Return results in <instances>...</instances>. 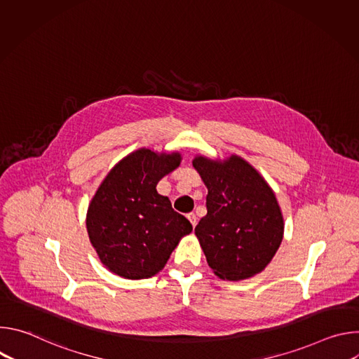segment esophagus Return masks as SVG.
I'll return each mask as SVG.
<instances>
[{
    "instance_id": "obj_1",
    "label": "esophagus",
    "mask_w": 359,
    "mask_h": 359,
    "mask_svg": "<svg viewBox=\"0 0 359 359\" xmlns=\"http://www.w3.org/2000/svg\"><path fill=\"white\" fill-rule=\"evenodd\" d=\"M187 219L190 220L191 226L196 227V224H197V217H196V215H194V213H189V215H187Z\"/></svg>"
}]
</instances>
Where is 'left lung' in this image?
Instances as JSON below:
<instances>
[{
    "mask_svg": "<svg viewBox=\"0 0 359 359\" xmlns=\"http://www.w3.org/2000/svg\"><path fill=\"white\" fill-rule=\"evenodd\" d=\"M208 186V215L194 231L209 267L223 280L259 274L271 262L284 234L277 198L251 165L238 156L193 161Z\"/></svg>",
    "mask_w": 359,
    "mask_h": 359,
    "instance_id": "1",
    "label": "left lung"
}]
</instances>
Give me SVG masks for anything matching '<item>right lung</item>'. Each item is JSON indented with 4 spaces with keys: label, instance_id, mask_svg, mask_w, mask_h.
<instances>
[{
    "label": "right lung",
    "instance_id": "obj_1",
    "mask_svg": "<svg viewBox=\"0 0 359 359\" xmlns=\"http://www.w3.org/2000/svg\"><path fill=\"white\" fill-rule=\"evenodd\" d=\"M180 165L179 153L139 149L121 161L93 196L86 216L89 240L112 273L149 278L159 273L190 222L175 212L158 182Z\"/></svg>",
    "mask_w": 359,
    "mask_h": 359
}]
</instances>
